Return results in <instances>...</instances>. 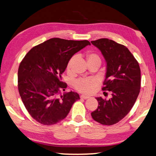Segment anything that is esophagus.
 I'll return each instance as SVG.
<instances>
[{"label": "esophagus", "mask_w": 156, "mask_h": 156, "mask_svg": "<svg viewBox=\"0 0 156 156\" xmlns=\"http://www.w3.org/2000/svg\"><path fill=\"white\" fill-rule=\"evenodd\" d=\"M89 98V97H87V96H85L84 95H80V99H83V100H87V99Z\"/></svg>", "instance_id": "esophagus-1"}]
</instances>
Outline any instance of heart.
<instances>
[{"label": "heart", "mask_w": 156, "mask_h": 156, "mask_svg": "<svg viewBox=\"0 0 156 156\" xmlns=\"http://www.w3.org/2000/svg\"><path fill=\"white\" fill-rule=\"evenodd\" d=\"M86 58L88 64L90 63H97L100 66L101 63L100 56L93 51H89L87 52ZM73 60L74 57H72L69 59L67 65V70H70L72 68ZM73 86L78 92L85 95H91L95 91V88L97 87V83L93 79L80 78L73 83Z\"/></svg>", "instance_id": "b5f03b06"}]
</instances>
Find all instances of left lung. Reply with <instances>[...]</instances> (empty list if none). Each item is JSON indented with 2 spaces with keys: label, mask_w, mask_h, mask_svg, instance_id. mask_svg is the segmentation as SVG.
I'll use <instances>...</instances> for the list:
<instances>
[{
  "label": "left lung",
  "mask_w": 156,
  "mask_h": 156,
  "mask_svg": "<svg viewBox=\"0 0 156 156\" xmlns=\"http://www.w3.org/2000/svg\"><path fill=\"white\" fill-rule=\"evenodd\" d=\"M91 44L100 50L107 63L101 89L112 94L108 100L96 98L98 107L91 112V117L102 125L112 126L123 119L135 104L140 89V69L136 59L123 45L106 38Z\"/></svg>",
  "instance_id": "1"
}]
</instances>
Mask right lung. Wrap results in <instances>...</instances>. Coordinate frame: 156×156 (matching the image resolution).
Returning a JSON list of instances; mask_svg holds the SVG:
<instances>
[{
	"label": "right lung",
	"instance_id": "obj_1",
	"mask_svg": "<svg viewBox=\"0 0 156 156\" xmlns=\"http://www.w3.org/2000/svg\"><path fill=\"white\" fill-rule=\"evenodd\" d=\"M87 40L74 41L52 38L34 46L22 59L18 72L20 95L28 112L44 126L60 122L67 117L77 93L59 95L67 85L62 73L72 56L90 45Z\"/></svg>",
	"mask_w": 156,
	"mask_h": 156
}]
</instances>
